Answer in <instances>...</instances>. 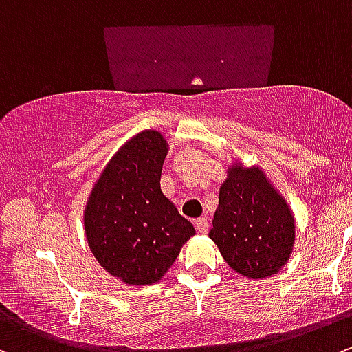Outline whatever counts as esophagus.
Masks as SVG:
<instances>
[{
    "mask_svg": "<svg viewBox=\"0 0 352 352\" xmlns=\"http://www.w3.org/2000/svg\"><path fill=\"white\" fill-rule=\"evenodd\" d=\"M195 226L197 230H199V233H206L207 230H209V219H207L206 216L199 217V219L195 221Z\"/></svg>",
    "mask_w": 352,
    "mask_h": 352,
    "instance_id": "34e87169",
    "label": "esophagus"
}]
</instances>
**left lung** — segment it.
<instances>
[{
    "mask_svg": "<svg viewBox=\"0 0 352 352\" xmlns=\"http://www.w3.org/2000/svg\"><path fill=\"white\" fill-rule=\"evenodd\" d=\"M209 236L224 261L247 278L278 273L292 254V210L259 169L233 166L219 190Z\"/></svg>",
    "mask_w": 352,
    "mask_h": 352,
    "instance_id": "1",
    "label": "left lung"
}]
</instances>
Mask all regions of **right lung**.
I'll list each match as a JSON object with an SVG mask.
<instances>
[{
    "label": "right lung",
    "mask_w": 352,
    "mask_h": 352,
    "mask_svg": "<svg viewBox=\"0 0 352 352\" xmlns=\"http://www.w3.org/2000/svg\"><path fill=\"white\" fill-rule=\"evenodd\" d=\"M167 143L157 131L129 140L107 164L85 212L96 261L122 282H159L195 235L192 223L160 192Z\"/></svg>",
    "instance_id": "add662e5"
}]
</instances>
